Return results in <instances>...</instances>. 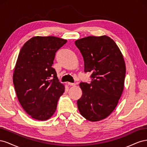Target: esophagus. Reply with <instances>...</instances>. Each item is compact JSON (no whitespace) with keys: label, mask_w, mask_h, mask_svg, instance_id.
<instances>
[{"label":"esophagus","mask_w":147,"mask_h":147,"mask_svg":"<svg viewBox=\"0 0 147 147\" xmlns=\"http://www.w3.org/2000/svg\"><path fill=\"white\" fill-rule=\"evenodd\" d=\"M68 84H69V85H70V86H75V85H76V83L69 82V83H68Z\"/></svg>","instance_id":"obj_1"}]
</instances>
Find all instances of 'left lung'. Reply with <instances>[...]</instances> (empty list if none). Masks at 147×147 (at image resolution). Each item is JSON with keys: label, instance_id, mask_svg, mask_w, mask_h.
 Wrapping results in <instances>:
<instances>
[{"label": "left lung", "instance_id": "8db88e82", "mask_svg": "<svg viewBox=\"0 0 147 147\" xmlns=\"http://www.w3.org/2000/svg\"><path fill=\"white\" fill-rule=\"evenodd\" d=\"M84 60V72H91L90 83H80L82 96L79 112L90 121L107 117L116 107L124 89L126 66L117 44L109 37L89 36L75 42Z\"/></svg>", "mask_w": 147, "mask_h": 147}]
</instances>
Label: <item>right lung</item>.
Wrapping results in <instances>:
<instances>
[{
	"instance_id": "add662e5",
	"label": "right lung",
	"mask_w": 147,
	"mask_h": 147,
	"mask_svg": "<svg viewBox=\"0 0 147 147\" xmlns=\"http://www.w3.org/2000/svg\"><path fill=\"white\" fill-rule=\"evenodd\" d=\"M66 42L53 36L34 37L20 51L13 82L21 105L34 119L50 118L64 92L52 65L56 53Z\"/></svg>"
}]
</instances>
